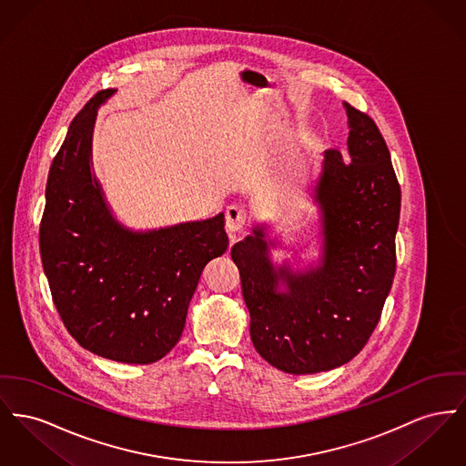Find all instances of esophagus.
Returning <instances> with one entry per match:
<instances>
[{
  "mask_svg": "<svg viewBox=\"0 0 466 466\" xmlns=\"http://www.w3.org/2000/svg\"><path fill=\"white\" fill-rule=\"evenodd\" d=\"M247 221L248 213L245 206H241V204L227 206V209H225V227H227V232L230 236L241 232L245 228Z\"/></svg>",
  "mask_w": 466,
  "mask_h": 466,
  "instance_id": "34e87169",
  "label": "esophagus"
}]
</instances>
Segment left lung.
Listing matches in <instances>:
<instances>
[{
	"label": "left lung",
	"instance_id": "obj_1",
	"mask_svg": "<svg viewBox=\"0 0 466 466\" xmlns=\"http://www.w3.org/2000/svg\"><path fill=\"white\" fill-rule=\"evenodd\" d=\"M349 157L324 153L313 198L322 213L317 268H274L264 227L236 243L255 350L290 375L334 370L362 350L382 315L394 271L401 188L375 121L345 104ZM279 284L285 291H278Z\"/></svg>",
	"mask_w": 466,
	"mask_h": 466
}]
</instances>
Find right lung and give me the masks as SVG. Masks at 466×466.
Returning <instances> with one entry per match:
<instances>
[{"instance_id": "obj_1", "label": "right lung", "mask_w": 466, "mask_h": 466, "mask_svg": "<svg viewBox=\"0 0 466 466\" xmlns=\"http://www.w3.org/2000/svg\"><path fill=\"white\" fill-rule=\"evenodd\" d=\"M98 91L70 123L53 160L40 221V255L56 309L76 341L125 364H151L179 341L206 264L228 238L223 213L134 232L110 215L91 170Z\"/></svg>"}]
</instances>
